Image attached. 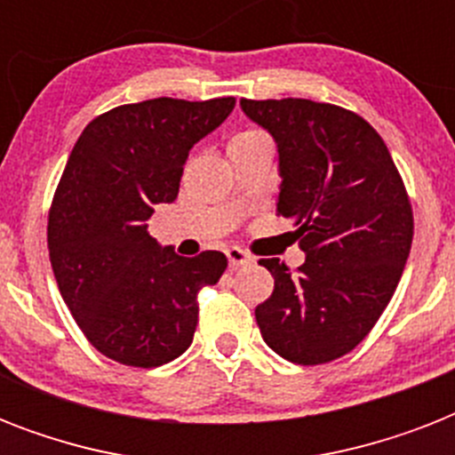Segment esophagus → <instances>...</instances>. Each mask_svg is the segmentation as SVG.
Wrapping results in <instances>:
<instances>
[{
	"mask_svg": "<svg viewBox=\"0 0 455 455\" xmlns=\"http://www.w3.org/2000/svg\"><path fill=\"white\" fill-rule=\"evenodd\" d=\"M227 257H228V267H231V269H241V267H248V264H252V257H250L248 252L241 248H228Z\"/></svg>",
	"mask_w": 455,
	"mask_h": 455,
	"instance_id": "1",
	"label": "esophagus"
}]
</instances>
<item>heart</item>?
<instances>
[{
  "label": "heart",
  "instance_id": "b5f03b06",
  "mask_svg": "<svg viewBox=\"0 0 455 455\" xmlns=\"http://www.w3.org/2000/svg\"><path fill=\"white\" fill-rule=\"evenodd\" d=\"M259 139H267V134H264L262 130H255V127H250V130H241L238 134H234V137H231V141H228V148L252 144V141H259Z\"/></svg>",
  "mask_w": 455,
  "mask_h": 455
}]
</instances>
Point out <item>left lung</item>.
Wrapping results in <instances>:
<instances>
[{"label":"left lung","mask_w":455,"mask_h":455,"mask_svg":"<svg viewBox=\"0 0 455 455\" xmlns=\"http://www.w3.org/2000/svg\"><path fill=\"white\" fill-rule=\"evenodd\" d=\"M241 108L276 139V214L295 221L307 252L295 274L259 259L274 292L257 325L283 359L328 363L373 331L395 295L413 243L409 193L380 134L352 110L309 99H241Z\"/></svg>","instance_id":"1"}]
</instances>
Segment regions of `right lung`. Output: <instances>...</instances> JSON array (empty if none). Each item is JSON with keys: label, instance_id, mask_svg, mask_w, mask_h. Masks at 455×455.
Instances as JSON below:
<instances>
[{"label": "right lung", "instance_id": "obj_1", "mask_svg": "<svg viewBox=\"0 0 455 455\" xmlns=\"http://www.w3.org/2000/svg\"><path fill=\"white\" fill-rule=\"evenodd\" d=\"M234 106V96L117 106L84 127L68 157L49 210V259L84 338L117 363L156 368L184 354L198 292L227 271L217 250L160 248L146 220L177 198L188 151Z\"/></svg>", "mask_w": 455, "mask_h": 455}]
</instances>
